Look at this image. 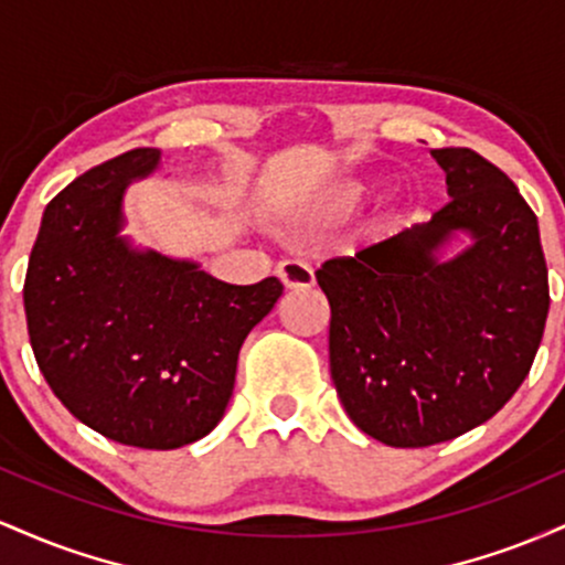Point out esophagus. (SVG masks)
<instances>
[{"label": "esophagus", "instance_id": "34e87169", "mask_svg": "<svg viewBox=\"0 0 565 565\" xmlns=\"http://www.w3.org/2000/svg\"><path fill=\"white\" fill-rule=\"evenodd\" d=\"M276 274H278V278H281V284L287 289H310L316 284L313 268H310V265L302 263V260L278 263Z\"/></svg>", "mask_w": 565, "mask_h": 565}]
</instances>
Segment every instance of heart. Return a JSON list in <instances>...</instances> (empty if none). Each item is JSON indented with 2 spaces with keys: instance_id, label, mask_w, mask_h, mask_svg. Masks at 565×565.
Returning a JSON list of instances; mask_svg holds the SVG:
<instances>
[{
  "instance_id": "b5f03b06",
  "label": "heart",
  "mask_w": 565,
  "mask_h": 565,
  "mask_svg": "<svg viewBox=\"0 0 565 565\" xmlns=\"http://www.w3.org/2000/svg\"><path fill=\"white\" fill-rule=\"evenodd\" d=\"M374 196V183L364 178H348L337 183L327 196L321 199L319 212L329 220H345L361 210Z\"/></svg>"
}]
</instances>
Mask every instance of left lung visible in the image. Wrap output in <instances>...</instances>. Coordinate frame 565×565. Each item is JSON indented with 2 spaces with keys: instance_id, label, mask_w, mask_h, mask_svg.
Segmentation results:
<instances>
[{
  "instance_id": "obj_1",
  "label": "left lung",
  "mask_w": 565,
  "mask_h": 565,
  "mask_svg": "<svg viewBox=\"0 0 565 565\" xmlns=\"http://www.w3.org/2000/svg\"><path fill=\"white\" fill-rule=\"evenodd\" d=\"M433 159L444 210L316 270L337 395L359 430L395 449L494 417L526 380L550 310L540 223L515 183L470 148ZM459 235L471 244L444 258Z\"/></svg>"
}]
</instances>
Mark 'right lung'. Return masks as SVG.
<instances>
[{
	"label": "right lung",
	"instance_id": "obj_1",
	"mask_svg": "<svg viewBox=\"0 0 565 565\" xmlns=\"http://www.w3.org/2000/svg\"><path fill=\"white\" fill-rule=\"evenodd\" d=\"M159 161L157 148H135L50 201L23 305L39 372L61 404L116 444L167 451L215 430L238 350L284 287L276 276L217 281L121 236L125 191Z\"/></svg>",
	"mask_w": 565,
	"mask_h": 565
}]
</instances>
